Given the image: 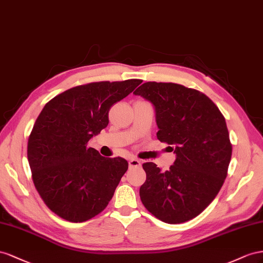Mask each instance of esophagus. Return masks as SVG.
Returning <instances> with one entry per match:
<instances>
[{
	"mask_svg": "<svg viewBox=\"0 0 263 263\" xmlns=\"http://www.w3.org/2000/svg\"><path fill=\"white\" fill-rule=\"evenodd\" d=\"M129 166H130V168H132V167H140L141 166V161H139L138 159H130Z\"/></svg>",
	"mask_w": 263,
	"mask_h": 263,
	"instance_id": "obj_1",
	"label": "esophagus"
}]
</instances>
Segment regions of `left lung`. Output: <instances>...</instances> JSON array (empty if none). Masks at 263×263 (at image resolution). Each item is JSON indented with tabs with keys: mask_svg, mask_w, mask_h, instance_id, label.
<instances>
[{
	"mask_svg": "<svg viewBox=\"0 0 263 263\" xmlns=\"http://www.w3.org/2000/svg\"><path fill=\"white\" fill-rule=\"evenodd\" d=\"M133 93L153 104L157 139L176 154L166 172L143 164L141 200L164 222L189 221L215 199L227 176L232 145L226 120L206 95L173 82H144Z\"/></svg>",
	"mask_w": 263,
	"mask_h": 263,
	"instance_id": "8db88e82",
	"label": "left lung"
}]
</instances>
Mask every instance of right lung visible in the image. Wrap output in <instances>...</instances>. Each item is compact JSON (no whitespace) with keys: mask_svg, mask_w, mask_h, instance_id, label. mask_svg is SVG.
<instances>
[{"mask_svg":"<svg viewBox=\"0 0 263 263\" xmlns=\"http://www.w3.org/2000/svg\"><path fill=\"white\" fill-rule=\"evenodd\" d=\"M142 80L99 81L66 90L45 104L27 143L33 182L46 206L82 222L107 207L129 164L109 159L88 142L109 123V110Z\"/></svg>","mask_w":263,"mask_h":263,"instance_id":"add662e5","label":"right lung"}]
</instances>
